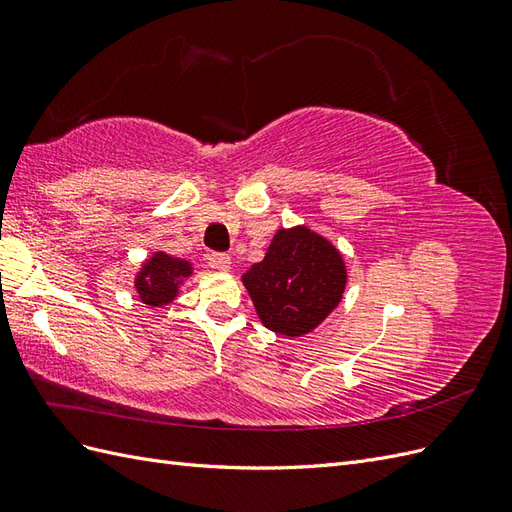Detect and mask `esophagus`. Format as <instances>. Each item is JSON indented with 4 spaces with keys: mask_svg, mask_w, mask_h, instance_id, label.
I'll return each instance as SVG.
<instances>
[{
    "mask_svg": "<svg viewBox=\"0 0 512 512\" xmlns=\"http://www.w3.org/2000/svg\"><path fill=\"white\" fill-rule=\"evenodd\" d=\"M209 265L213 267V269H218V271H228L230 269V256L228 254H211L209 256Z\"/></svg>",
    "mask_w": 512,
    "mask_h": 512,
    "instance_id": "esophagus-1",
    "label": "esophagus"
}]
</instances>
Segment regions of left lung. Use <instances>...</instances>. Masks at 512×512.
<instances>
[{
  "instance_id": "obj_1",
  "label": "left lung",
  "mask_w": 512,
  "mask_h": 512,
  "mask_svg": "<svg viewBox=\"0 0 512 512\" xmlns=\"http://www.w3.org/2000/svg\"><path fill=\"white\" fill-rule=\"evenodd\" d=\"M346 265L335 247L305 226L282 228L243 275L256 314L267 329L301 337L314 331L342 301Z\"/></svg>"
}]
</instances>
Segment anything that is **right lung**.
Here are the masks:
<instances>
[{
    "instance_id": "obj_1",
    "label": "right lung",
    "mask_w": 512,
    "mask_h": 512,
    "mask_svg": "<svg viewBox=\"0 0 512 512\" xmlns=\"http://www.w3.org/2000/svg\"><path fill=\"white\" fill-rule=\"evenodd\" d=\"M190 275L192 265L188 260L156 252L145 262L141 273L136 275L134 288L143 303L151 307H162L177 297L181 282Z\"/></svg>"
}]
</instances>
